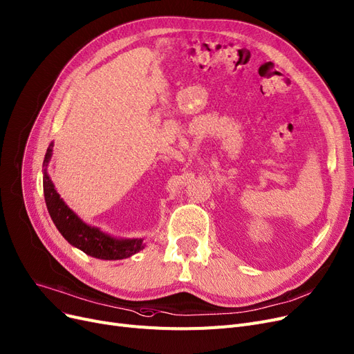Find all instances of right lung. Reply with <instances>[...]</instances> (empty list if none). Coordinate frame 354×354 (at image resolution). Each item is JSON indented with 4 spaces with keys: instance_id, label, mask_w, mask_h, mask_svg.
<instances>
[{
    "instance_id": "obj_1",
    "label": "right lung",
    "mask_w": 354,
    "mask_h": 354,
    "mask_svg": "<svg viewBox=\"0 0 354 354\" xmlns=\"http://www.w3.org/2000/svg\"><path fill=\"white\" fill-rule=\"evenodd\" d=\"M53 153V142L49 144L44 160V193L49 215L66 241L84 251L87 256L100 260H122L145 248L144 238H116L103 232L97 226L84 222L75 212L68 207L56 192L48 174V165Z\"/></svg>"
}]
</instances>
